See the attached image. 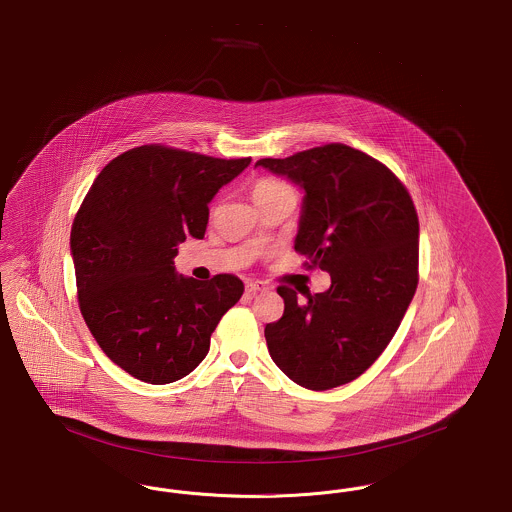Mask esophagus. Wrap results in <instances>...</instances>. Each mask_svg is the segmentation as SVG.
I'll use <instances>...</instances> for the list:
<instances>
[{"mask_svg":"<svg viewBox=\"0 0 512 512\" xmlns=\"http://www.w3.org/2000/svg\"><path fill=\"white\" fill-rule=\"evenodd\" d=\"M266 289H268V286L261 280H251L246 284L247 293H259V291H266Z\"/></svg>","mask_w":512,"mask_h":512,"instance_id":"1","label":"esophagus"}]
</instances>
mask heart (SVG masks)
Here are the masks:
<instances>
[{"label":"heart","mask_w":512,"mask_h":512,"mask_svg":"<svg viewBox=\"0 0 512 512\" xmlns=\"http://www.w3.org/2000/svg\"><path fill=\"white\" fill-rule=\"evenodd\" d=\"M291 190L286 183L276 181V179H261L253 186V200L265 198V196H272V194H280V192H287Z\"/></svg>","instance_id":"b5f03b06"}]
</instances>
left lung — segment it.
I'll return each mask as SVG.
<instances>
[{"instance_id": "1", "label": "left lung", "mask_w": 512, "mask_h": 512, "mask_svg": "<svg viewBox=\"0 0 512 512\" xmlns=\"http://www.w3.org/2000/svg\"><path fill=\"white\" fill-rule=\"evenodd\" d=\"M263 165L305 188L295 251L331 276L324 293L280 286L284 314L266 324L268 352L287 377L328 390L360 377L400 326L419 282V219L389 167L331 143Z\"/></svg>"}]
</instances>
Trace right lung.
Listing matches in <instances>:
<instances>
[{"instance_id": "add662e5", "label": "right lung", "mask_w": 512, "mask_h": 512, "mask_svg": "<svg viewBox=\"0 0 512 512\" xmlns=\"http://www.w3.org/2000/svg\"><path fill=\"white\" fill-rule=\"evenodd\" d=\"M249 162L144 144L114 158L85 194L70 232L80 310L104 354L135 379H183L240 301L238 276L183 278L173 259L186 236L204 238L207 204Z\"/></svg>"}]
</instances>
